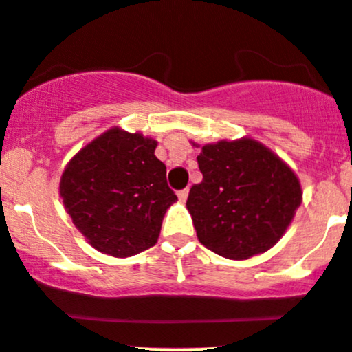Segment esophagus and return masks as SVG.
Masks as SVG:
<instances>
[{
	"label": "esophagus",
	"instance_id": "esophagus-1",
	"mask_svg": "<svg viewBox=\"0 0 352 352\" xmlns=\"http://www.w3.org/2000/svg\"><path fill=\"white\" fill-rule=\"evenodd\" d=\"M177 196H179V199H180V201H186V199H187V196H189V189H182V190H179V192H177Z\"/></svg>",
	"mask_w": 352,
	"mask_h": 352
}]
</instances>
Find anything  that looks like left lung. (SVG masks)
Wrapping results in <instances>:
<instances>
[{
  "label": "left lung",
  "instance_id": "left-lung-1",
  "mask_svg": "<svg viewBox=\"0 0 352 352\" xmlns=\"http://www.w3.org/2000/svg\"><path fill=\"white\" fill-rule=\"evenodd\" d=\"M203 180L187 210L201 244L228 259H248L277 244L301 204L296 173L252 139L206 144L197 156Z\"/></svg>",
  "mask_w": 352,
  "mask_h": 352
}]
</instances>
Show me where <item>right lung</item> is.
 Returning a JSON list of instances; mask_svg holds the SVG:
<instances>
[{"label":"right lung","instance_id":"right-lung-1","mask_svg":"<svg viewBox=\"0 0 352 352\" xmlns=\"http://www.w3.org/2000/svg\"><path fill=\"white\" fill-rule=\"evenodd\" d=\"M155 149L153 139L111 129L65 168L60 182L65 210L98 251L127 258L158 241L163 217L177 196Z\"/></svg>","mask_w":352,"mask_h":352}]
</instances>
